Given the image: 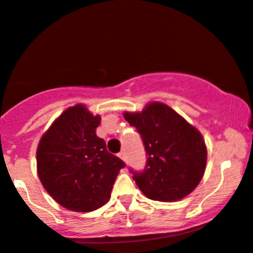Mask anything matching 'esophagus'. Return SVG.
<instances>
[{"label": "esophagus", "instance_id": "obj_1", "mask_svg": "<svg viewBox=\"0 0 253 253\" xmlns=\"http://www.w3.org/2000/svg\"><path fill=\"white\" fill-rule=\"evenodd\" d=\"M118 157H119V158H121V159H122V160H124V161H126V153H124V152H121V153H119V154H118Z\"/></svg>", "mask_w": 253, "mask_h": 253}]
</instances>
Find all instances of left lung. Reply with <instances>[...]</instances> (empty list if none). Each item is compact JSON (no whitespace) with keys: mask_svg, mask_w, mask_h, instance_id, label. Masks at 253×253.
Here are the masks:
<instances>
[{"mask_svg":"<svg viewBox=\"0 0 253 253\" xmlns=\"http://www.w3.org/2000/svg\"><path fill=\"white\" fill-rule=\"evenodd\" d=\"M123 116L140 132L148 155L143 172L131 171L142 194L160 202H175L191 194L206 171L202 134L159 101L147 104L141 112Z\"/></svg>","mask_w":253,"mask_h":253,"instance_id":"8db88e82","label":"left lung"}]
</instances>
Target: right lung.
<instances>
[{"mask_svg":"<svg viewBox=\"0 0 253 253\" xmlns=\"http://www.w3.org/2000/svg\"><path fill=\"white\" fill-rule=\"evenodd\" d=\"M100 121V116L78 104L58 116L38 143L41 183L68 211L88 212L106 204L119 171L126 166L96 136Z\"/></svg>","mask_w":253,"mask_h":253,"instance_id":"add662e5","label":"right lung"}]
</instances>
